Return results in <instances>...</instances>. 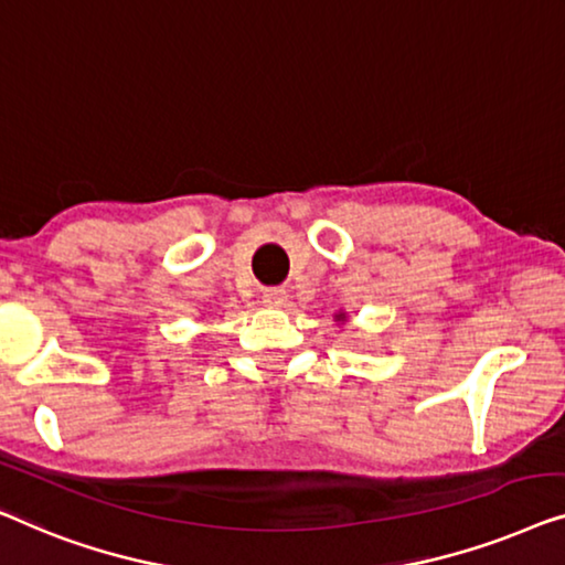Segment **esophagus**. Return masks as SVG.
I'll list each match as a JSON object with an SVG mask.
<instances>
[{
    "instance_id": "34e87169",
    "label": "esophagus",
    "mask_w": 565,
    "mask_h": 565,
    "mask_svg": "<svg viewBox=\"0 0 565 565\" xmlns=\"http://www.w3.org/2000/svg\"><path fill=\"white\" fill-rule=\"evenodd\" d=\"M286 299H289V294H286L284 289H279V286H274V289H266L264 291V305L271 307V309L284 307Z\"/></svg>"
}]
</instances>
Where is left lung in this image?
<instances>
[{
	"mask_svg": "<svg viewBox=\"0 0 565 565\" xmlns=\"http://www.w3.org/2000/svg\"><path fill=\"white\" fill-rule=\"evenodd\" d=\"M338 320H345V315H338Z\"/></svg>",
	"mask_w": 565,
	"mask_h": 565,
	"instance_id": "left-lung-1",
	"label": "left lung"
}]
</instances>
